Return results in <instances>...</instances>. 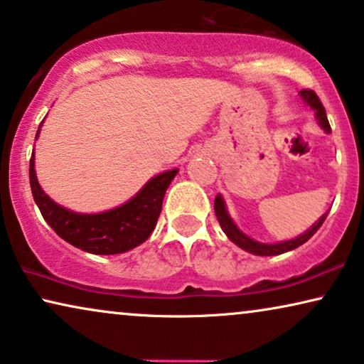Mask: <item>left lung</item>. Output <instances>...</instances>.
<instances>
[{
  "instance_id": "8db88e82",
  "label": "left lung",
  "mask_w": 364,
  "mask_h": 364,
  "mask_svg": "<svg viewBox=\"0 0 364 364\" xmlns=\"http://www.w3.org/2000/svg\"><path fill=\"white\" fill-rule=\"evenodd\" d=\"M300 97L301 101L308 104L313 111L316 114V121L320 124L323 131L326 134L331 132V127H330V122H328V117H326V111L325 107H323V104L318 96L313 91H306V89H303L300 91ZM213 208H215V215H217V220L220 223L222 230L225 232V235L230 238V240L235 243L242 248V250H245L248 253H253V255H260V257H272V255H282V253H287L290 250H295L303 243L310 240V238L315 235L318 228L323 225V222H325V218L328 215L326 213H323V215L318 218V222L313 223V225L308 228L305 233H301V235H298L296 238H291V240H285V242H278V243H262V242H257L250 238L248 235H245L240 228L235 225V222L232 220L230 213L227 210V205H225V200H223V197L218 193L215 197V203H213Z\"/></svg>"
}]
</instances>
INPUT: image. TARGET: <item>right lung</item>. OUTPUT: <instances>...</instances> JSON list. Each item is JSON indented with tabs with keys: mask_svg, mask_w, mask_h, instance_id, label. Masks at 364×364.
<instances>
[{
	"mask_svg": "<svg viewBox=\"0 0 364 364\" xmlns=\"http://www.w3.org/2000/svg\"><path fill=\"white\" fill-rule=\"evenodd\" d=\"M43 124V122H41ZM39 126L36 139L39 137ZM178 168L152 177L131 200L101 213H79L58 205L39 186L34 151L29 161V183L44 220L63 240L94 255H116L132 250L151 237L162 210V200Z\"/></svg>",
	"mask_w": 364,
	"mask_h": 364,
	"instance_id": "1",
	"label": "right lung"
}]
</instances>
